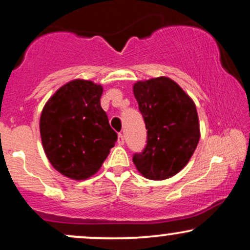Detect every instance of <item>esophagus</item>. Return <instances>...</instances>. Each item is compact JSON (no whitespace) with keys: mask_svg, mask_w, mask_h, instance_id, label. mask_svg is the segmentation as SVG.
<instances>
[{"mask_svg":"<svg viewBox=\"0 0 250 250\" xmlns=\"http://www.w3.org/2000/svg\"><path fill=\"white\" fill-rule=\"evenodd\" d=\"M117 142H119V145H125V136H123V135L120 133L119 134V139H117Z\"/></svg>","mask_w":250,"mask_h":250,"instance_id":"1","label":"esophagus"}]
</instances>
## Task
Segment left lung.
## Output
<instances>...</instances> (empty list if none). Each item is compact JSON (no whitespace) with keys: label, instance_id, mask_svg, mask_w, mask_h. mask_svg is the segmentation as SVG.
I'll return each instance as SVG.
<instances>
[{"label":"left lung","instance_id":"obj_1","mask_svg":"<svg viewBox=\"0 0 250 250\" xmlns=\"http://www.w3.org/2000/svg\"><path fill=\"white\" fill-rule=\"evenodd\" d=\"M133 89L147 129V145L134 154V165L147 179H169L187 165L199 143L195 103L165 76L136 82Z\"/></svg>","mask_w":250,"mask_h":250}]
</instances>
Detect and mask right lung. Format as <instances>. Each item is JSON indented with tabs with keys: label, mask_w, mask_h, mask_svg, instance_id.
Instances as JSON below:
<instances>
[{
	"label": "right lung",
	"mask_w": 250,
	"mask_h": 250,
	"mask_svg": "<svg viewBox=\"0 0 250 250\" xmlns=\"http://www.w3.org/2000/svg\"><path fill=\"white\" fill-rule=\"evenodd\" d=\"M103 88L85 80L68 82L50 97L40 119L48 160L57 171L84 180L101 168L117 134L101 108Z\"/></svg>",
	"instance_id": "1"
}]
</instances>
